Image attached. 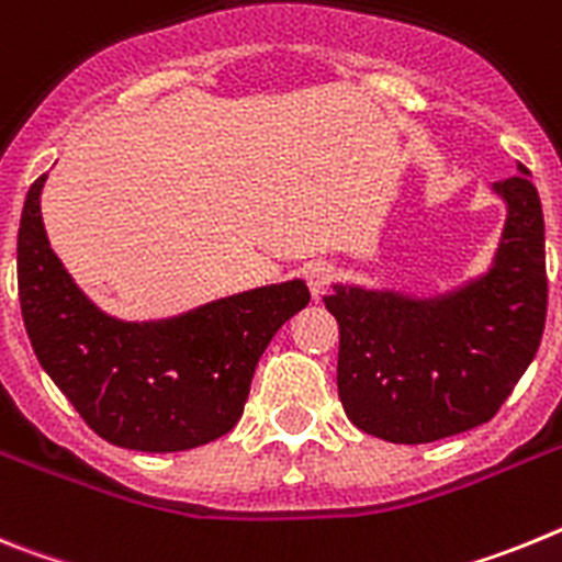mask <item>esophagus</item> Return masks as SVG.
Here are the masks:
<instances>
[{
    "label": "esophagus",
    "instance_id": "1",
    "mask_svg": "<svg viewBox=\"0 0 562 562\" xmlns=\"http://www.w3.org/2000/svg\"><path fill=\"white\" fill-rule=\"evenodd\" d=\"M305 280H308L311 296L319 300V296L330 288V282L336 280V268L330 266V262H314V266H308V271H305Z\"/></svg>",
    "mask_w": 562,
    "mask_h": 562
}]
</instances>
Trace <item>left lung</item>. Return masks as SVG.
Masks as SVG:
<instances>
[{
    "mask_svg": "<svg viewBox=\"0 0 562 562\" xmlns=\"http://www.w3.org/2000/svg\"><path fill=\"white\" fill-rule=\"evenodd\" d=\"M524 175L495 183L509 217L486 277L438 300L345 285L322 300L339 322L336 384L359 429L393 443L458 436L490 422L526 373L549 280L543 209Z\"/></svg>",
    "mask_w": 562,
    "mask_h": 562,
    "instance_id": "8db88e82",
    "label": "left lung"
}]
</instances>
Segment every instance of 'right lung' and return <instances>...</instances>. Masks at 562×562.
<instances>
[{"label":"right lung","mask_w":562,"mask_h":562,"mask_svg":"<svg viewBox=\"0 0 562 562\" xmlns=\"http://www.w3.org/2000/svg\"><path fill=\"white\" fill-rule=\"evenodd\" d=\"M27 192L16 243L19 302L33 353L92 432L115 447L180 452L240 422L262 350L308 305L305 282L254 288L166 322L101 314L58 262Z\"/></svg>","instance_id":"1"}]
</instances>
